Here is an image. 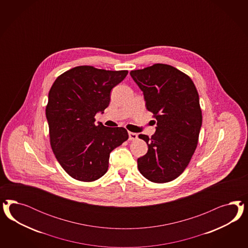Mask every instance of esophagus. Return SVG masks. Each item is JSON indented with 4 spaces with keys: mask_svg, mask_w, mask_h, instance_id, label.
<instances>
[{
    "mask_svg": "<svg viewBox=\"0 0 248 248\" xmlns=\"http://www.w3.org/2000/svg\"><path fill=\"white\" fill-rule=\"evenodd\" d=\"M129 140H131V141H133V140H135L136 138H137V134H135V133H132V132H129Z\"/></svg>",
    "mask_w": 248,
    "mask_h": 248,
    "instance_id": "34e87169",
    "label": "esophagus"
}]
</instances>
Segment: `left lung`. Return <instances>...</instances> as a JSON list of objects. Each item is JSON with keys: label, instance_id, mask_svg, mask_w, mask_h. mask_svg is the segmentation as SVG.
<instances>
[{"label": "left lung", "instance_id": "8db88e82", "mask_svg": "<svg viewBox=\"0 0 248 248\" xmlns=\"http://www.w3.org/2000/svg\"><path fill=\"white\" fill-rule=\"evenodd\" d=\"M130 75L143 91L146 109L157 121L152 137L139 135L148 151L137 159L138 169L151 182L173 181L189 164L202 126L195 83L187 75L164 63L134 70Z\"/></svg>", "mask_w": 248, "mask_h": 248}]
</instances>
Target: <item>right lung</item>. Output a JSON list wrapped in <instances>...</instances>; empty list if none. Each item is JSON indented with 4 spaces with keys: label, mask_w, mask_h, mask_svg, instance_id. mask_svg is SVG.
Masks as SVG:
<instances>
[{
    "label": "right lung",
    "mask_w": 248,
    "mask_h": 248,
    "mask_svg": "<svg viewBox=\"0 0 248 248\" xmlns=\"http://www.w3.org/2000/svg\"><path fill=\"white\" fill-rule=\"evenodd\" d=\"M128 71H107L89 65L72 68L54 81L45 114L50 143L61 166L73 178L93 182L108 170L110 153L128 139L126 129L95 124L111 90Z\"/></svg>",
    "instance_id": "right-lung-1"
}]
</instances>
